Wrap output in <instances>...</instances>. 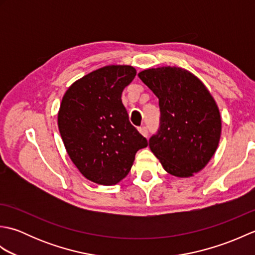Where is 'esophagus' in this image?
I'll return each instance as SVG.
<instances>
[{
  "mask_svg": "<svg viewBox=\"0 0 255 255\" xmlns=\"http://www.w3.org/2000/svg\"><path fill=\"white\" fill-rule=\"evenodd\" d=\"M138 130H139L140 133L142 134L143 137H147V136H148V129L145 128V127H140V128L138 129Z\"/></svg>",
  "mask_w": 255,
  "mask_h": 255,
  "instance_id": "1",
  "label": "esophagus"
}]
</instances>
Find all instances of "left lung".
<instances>
[{
    "instance_id": "obj_1",
    "label": "left lung",
    "mask_w": 255,
    "mask_h": 255,
    "mask_svg": "<svg viewBox=\"0 0 255 255\" xmlns=\"http://www.w3.org/2000/svg\"><path fill=\"white\" fill-rule=\"evenodd\" d=\"M159 99L160 129L149 147L171 175L191 177L208 164L218 148L221 116L217 103L196 75L178 67L138 73Z\"/></svg>"
}]
</instances>
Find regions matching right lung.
<instances>
[{"mask_svg": "<svg viewBox=\"0 0 255 255\" xmlns=\"http://www.w3.org/2000/svg\"><path fill=\"white\" fill-rule=\"evenodd\" d=\"M136 73L131 66L103 67L75 81L62 97L58 127L64 147L81 174L100 185L126 177L137 151L148 145L122 102Z\"/></svg>", "mask_w": 255, "mask_h": 255, "instance_id": "1", "label": "right lung"}]
</instances>
